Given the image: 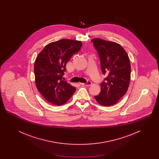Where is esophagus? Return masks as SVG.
Returning <instances> with one entry per match:
<instances>
[{"label":"esophagus","instance_id":"obj_1","mask_svg":"<svg viewBox=\"0 0 159 159\" xmlns=\"http://www.w3.org/2000/svg\"><path fill=\"white\" fill-rule=\"evenodd\" d=\"M80 84H82V85H83V86H91V84H92V82H91V81H88L86 83H80Z\"/></svg>","mask_w":159,"mask_h":159}]
</instances>
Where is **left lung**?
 Masks as SVG:
<instances>
[{
  "label": "left lung",
  "mask_w": 159,
  "mask_h": 159,
  "mask_svg": "<svg viewBox=\"0 0 159 159\" xmlns=\"http://www.w3.org/2000/svg\"><path fill=\"white\" fill-rule=\"evenodd\" d=\"M98 52L101 70L107 75L95 99L101 106L116 104L128 91L130 80L128 55L120 45L99 38L91 40Z\"/></svg>",
  "instance_id": "1"
}]
</instances>
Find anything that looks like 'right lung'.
Wrapping results in <instances>:
<instances>
[{
    "mask_svg": "<svg viewBox=\"0 0 159 159\" xmlns=\"http://www.w3.org/2000/svg\"><path fill=\"white\" fill-rule=\"evenodd\" d=\"M82 46L81 41L61 39L48 44L36 57L34 71L37 89L53 105L66 104L76 91L62 78L67 62Z\"/></svg>",
    "mask_w": 159,
    "mask_h": 159,
    "instance_id": "right-lung-1",
    "label": "right lung"
}]
</instances>
